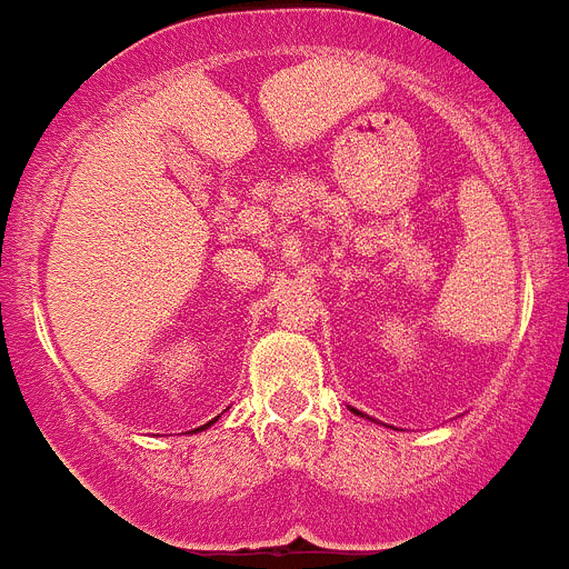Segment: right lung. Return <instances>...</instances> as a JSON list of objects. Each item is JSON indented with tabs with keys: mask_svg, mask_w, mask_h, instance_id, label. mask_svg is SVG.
Here are the masks:
<instances>
[{
	"mask_svg": "<svg viewBox=\"0 0 569 569\" xmlns=\"http://www.w3.org/2000/svg\"><path fill=\"white\" fill-rule=\"evenodd\" d=\"M216 419H219V416H216ZM213 419V421H216ZM213 421H208V425H202V427H196V430H204V427H210V425H213Z\"/></svg>",
	"mask_w": 569,
	"mask_h": 569,
	"instance_id": "add662e5",
	"label": "right lung"
}]
</instances>
